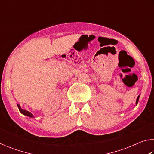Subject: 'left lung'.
Listing matches in <instances>:
<instances>
[{"label":"left lung","instance_id":"obj_1","mask_svg":"<svg viewBox=\"0 0 154 154\" xmlns=\"http://www.w3.org/2000/svg\"><path fill=\"white\" fill-rule=\"evenodd\" d=\"M139 96H138L137 98V101H136V104H137V103H138V101H139Z\"/></svg>","mask_w":154,"mask_h":154}]
</instances>
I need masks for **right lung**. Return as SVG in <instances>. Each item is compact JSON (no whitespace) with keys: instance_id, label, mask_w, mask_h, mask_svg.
<instances>
[{"instance_id":"obj_1","label":"right lung","mask_w":154,"mask_h":154,"mask_svg":"<svg viewBox=\"0 0 154 154\" xmlns=\"http://www.w3.org/2000/svg\"><path fill=\"white\" fill-rule=\"evenodd\" d=\"M17 107H18V109H19V110H20V111L21 112V113H22V114H24V115H25V116H29V117H31V118H34V116H33V115L32 114V113H30L29 111H26V110H24V109H22V108L20 107V105H17Z\"/></svg>"}]
</instances>
